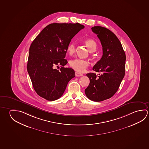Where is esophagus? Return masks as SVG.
I'll list each match as a JSON object with an SVG mask.
<instances>
[{
	"label": "esophagus",
	"mask_w": 149,
	"mask_h": 149,
	"mask_svg": "<svg viewBox=\"0 0 149 149\" xmlns=\"http://www.w3.org/2000/svg\"><path fill=\"white\" fill-rule=\"evenodd\" d=\"M83 75V74L79 73H78L77 72H75L76 76H77V77H79V76H81Z\"/></svg>",
	"instance_id": "esophagus-1"
}]
</instances>
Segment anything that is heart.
<instances>
[{"label": "heart", "mask_w": 149, "mask_h": 149, "mask_svg": "<svg viewBox=\"0 0 149 149\" xmlns=\"http://www.w3.org/2000/svg\"><path fill=\"white\" fill-rule=\"evenodd\" d=\"M84 43L90 52H94L97 48V44L93 39H86L84 41ZM75 44L73 42H72L68 44L66 49L67 53L70 55H72L75 52ZM70 65L74 70L78 72H83L89 66V62L85 59L76 58L70 61Z\"/></svg>", "instance_id": "b5f03b06"}]
</instances>
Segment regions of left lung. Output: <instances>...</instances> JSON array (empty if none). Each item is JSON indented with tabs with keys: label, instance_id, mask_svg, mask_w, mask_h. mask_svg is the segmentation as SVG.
<instances>
[{
	"label": "left lung",
	"instance_id": "left-lung-1",
	"mask_svg": "<svg viewBox=\"0 0 149 149\" xmlns=\"http://www.w3.org/2000/svg\"><path fill=\"white\" fill-rule=\"evenodd\" d=\"M91 29L100 39L103 55L93 67V71L100 73L99 75L86 74L90 83L85 92L90 100L100 102L111 98L118 89L125 76L126 55L119 39L110 30L99 26Z\"/></svg>",
	"mask_w": 149,
	"mask_h": 149
}]
</instances>
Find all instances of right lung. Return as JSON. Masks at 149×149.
<instances>
[{
	"label": "right lung",
	"instance_id": "add662e5",
	"mask_svg": "<svg viewBox=\"0 0 149 149\" xmlns=\"http://www.w3.org/2000/svg\"><path fill=\"white\" fill-rule=\"evenodd\" d=\"M85 26L79 23H52L35 38L29 47L27 70L38 95L54 101L63 95L73 69L64 68V59L71 39ZM61 66L56 70V67Z\"/></svg>",
	"mask_w": 149,
	"mask_h": 149
}]
</instances>
